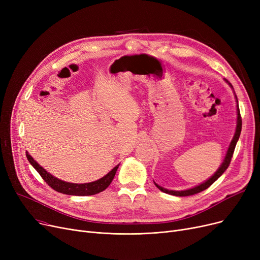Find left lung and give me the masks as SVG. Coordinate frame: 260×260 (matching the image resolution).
Returning a JSON list of instances; mask_svg holds the SVG:
<instances>
[{
	"mask_svg": "<svg viewBox=\"0 0 260 260\" xmlns=\"http://www.w3.org/2000/svg\"><path fill=\"white\" fill-rule=\"evenodd\" d=\"M225 80V79H224ZM226 83H229V81L225 80ZM230 86L233 88V86H232L231 83H229ZM236 97V95H235ZM236 101L238 103V100H237V97H236ZM241 125H242V121H241V116H240V112H239V107L237 105V125H236V132H235V135L233 139H232L231 143H230V146H229V149L226 152V155L224 157V160L222 162V165L220 166V168L218 169L216 171V173L211 177L210 179H208L207 181H204L203 183L195 186V187H192V188H188V189H185V190H171V189H167L165 187H162L160 185H158L157 183H155V185L161 190V192L163 193H167V194H170V195H174V196H180V197H183V196H190V195H195L197 193H200L202 192V190L207 189L209 186H211L219 177L225 172V170L229 168L230 166V162H231V159L232 157H233V154H234V149H235V146H236V143L239 139V136H240V133H241Z\"/></svg>",
	"mask_w": 260,
	"mask_h": 260,
	"instance_id": "8db88e82",
	"label": "left lung"
}]
</instances>
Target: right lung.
Here are the masks:
<instances>
[{
	"label": "right lung",
	"instance_id": "add662e5",
	"mask_svg": "<svg viewBox=\"0 0 260 260\" xmlns=\"http://www.w3.org/2000/svg\"><path fill=\"white\" fill-rule=\"evenodd\" d=\"M26 157L30 162V165L36 169V171L41 175L43 180L54 190H57L59 193L66 194V195H75V196H90L98 194L102 190H104L111 182L113 181L114 177L116 175V172L119 168V165L115 167L111 172L106 174L101 179L95 180L89 183H71V182H65L63 180H60L56 177H53L51 174H49L47 171H45L42 167H41L39 163L34 160V158L26 152Z\"/></svg>",
	"mask_w": 260,
	"mask_h": 260
}]
</instances>
